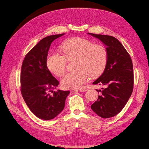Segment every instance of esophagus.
I'll use <instances>...</instances> for the list:
<instances>
[{
	"label": "esophagus",
	"mask_w": 149,
	"mask_h": 149,
	"mask_svg": "<svg viewBox=\"0 0 149 149\" xmlns=\"http://www.w3.org/2000/svg\"><path fill=\"white\" fill-rule=\"evenodd\" d=\"M74 90L76 91L83 92V91H86V89H85V88H79V89H76V90Z\"/></svg>",
	"instance_id": "esophagus-1"
}]
</instances>
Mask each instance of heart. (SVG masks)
I'll list each match as a JSON object with an SVG mask.
<instances>
[{"mask_svg":"<svg viewBox=\"0 0 149 149\" xmlns=\"http://www.w3.org/2000/svg\"><path fill=\"white\" fill-rule=\"evenodd\" d=\"M63 55L56 53L48 54L46 65L51 73L60 77L65 73L67 61L76 59L75 67L78 70L67 73L61 80L65 88H78L89 77L96 78L101 76L107 64L108 53L106 47L100 44H93L89 39L71 38L60 46Z\"/></svg>","mask_w":149,"mask_h":149,"instance_id":"heart-1","label":"heart"}]
</instances>
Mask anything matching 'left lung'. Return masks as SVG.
Listing matches in <instances>:
<instances>
[{"label":"left lung","mask_w":149,"mask_h":149,"mask_svg":"<svg viewBox=\"0 0 149 149\" xmlns=\"http://www.w3.org/2000/svg\"><path fill=\"white\" fill-rule=\"evenodd\" d=\"M88 34L103 42L108 53L105 70L93 83L104 88L96 90L101 95L91 108L100 117L111 118L122 111L133 91V64L130 54L117 39L111 36Z\"/></svg>","instance_id":"8db88e82"}]
</instances>
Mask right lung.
I'll use <instances>...</instances> for the list:
<instances>
[{"label":"right lung","instance_id":"obj_1","mask_svg":"<svg viewBox=\"0 0 149 149\" xmlns=\"http://www.w3.org/2000/svg\"><path fill=\"white\" fill-rule=\"evenodd\" d=\"M63 34L51 35L41 39L29 51L22 65L21 91L30 110L42 120H51L61 113L70 91L54 90L59 81L46 65L51 42Z\"/></svg>","mask_w":149,"mask_h":149}]
</instances>
